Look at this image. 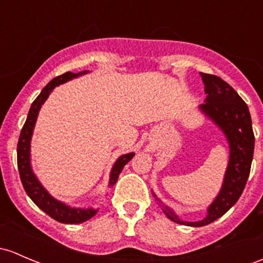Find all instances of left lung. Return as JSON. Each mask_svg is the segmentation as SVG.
I'll return each mask as SVG.
<instances>
[{"label": "left lung", "instance_id": "left-lung-1", "mask_svg": "<svg viewBox=\"0 0 263 263\" xmlns=\"http://www.w3.org/2000/svg\"><path fill=\"white\" fill-rule=\"evenodd\" d=\"M200 74L206 98L204 101L205 103L200 104L199 109L224 134L229 146L228 166L222 187L206 209L205 218L198 222H186L180 219L173 209L164 205L156 194L153 193L168 219L189 227L211 224L212 222L224 215L237 203L250 176L255 150L252 120L245 101L228 83L219 77L205 73Z\"/></svg>", "mask_w": 263, "mask_h": 263}]
</instances>
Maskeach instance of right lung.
<instances>
[{
  "mask_svg": "<svg viewBox=\"0 0 263 263\" xmlns=\"http://www.w3.org/2000/svg\"><path fill=\"white\" fill-rule=\"evenodd\" d=\"M89 73L88 70L81 71V73H71V71H66L63 76L57 77L41 90L40 95L37 98L32 102L31 107H30L29 115H27L26 122H25L24 127L21 129L20 139H18L17 143V166L18 173H20V179L26 194L29 195L30 199L34 201L35 204L45 212L46 214L50 215L52 219L58 220L60 223H65V224H78V223H83L85 220L90 219L95 217L98 212V209L95 208H74V206L68 205V204L63 203V201L58 200L54 197L49 194L48 190L43 186L40 181H39L37 176L35 175L34 170L31 166V137L32 132H34L35 123H36L39 112H40L41 106L45 103L48 97L50 96L55 87L64 83L71 81L74 78L84 76V74ZM135 156V153L124 154L121 155L117 160H116L115 165H113L112 170L109 174V182L108 185L110 187L116 184L118 176H120L121 171L124 167V165Z\"/></svg>",
  "mask_w": 263,
  "mask_h": 263,
  "instance_id": "1",
  "label": "right lung"
}]
</instances>
